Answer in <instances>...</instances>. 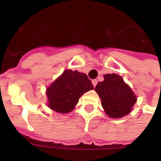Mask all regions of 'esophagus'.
<instances>
[{"mask_svg": "<svg viewBox=\"0 0 161 161\" xmlns=\"http://www.w3.org/2000/svg\"><path fill=\"white\" fill-rule=\"evenodd\" d=\"M92 84H93L94 87H96L97 84V79H93V80H92Z\"/></svg>", "mask_w": 161, "mask_h": 161, "instance_id": "1", "label": "esophagus"}]
</instances>
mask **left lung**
I'll return each instance as SVG.
<instances>
[{"mask_svg":"<svg viewBox=\"0 0 161 161\" xmlns=\"http://www.w3.org/2000/svg\"><path fill=\"white\" fill-rule=\"evenodd\" d=\"M104 80L99 82L95 91L101 98L105 113L111 118H121L129 114L136 103L131 88L116 74H106Z\"/></svg>","mask_w":161,"mask_h":161,"instance_id":"left-lung-1","label":"left lung"}]
</instances>
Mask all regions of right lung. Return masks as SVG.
Returning a JSON list of instances; mask_svg holds the SVG:
<instances>
[{
  "label": "right lung",
  "mask_w": 161,
  "mask_h": 161,
  "mask_svg": "<svg viewBox=\"0 0 161 161\" xmlns=\"http://www.w3.org/2000/svg\"><path fill=\"white\" fill-rule=\"evenodd\" d=\"M93 89L86 74L65 70L46 89L48 107L58 113H69L77 104L81 96Z\"/></svg>",
  "instance_id": "obj_1"
}]
</instances>
